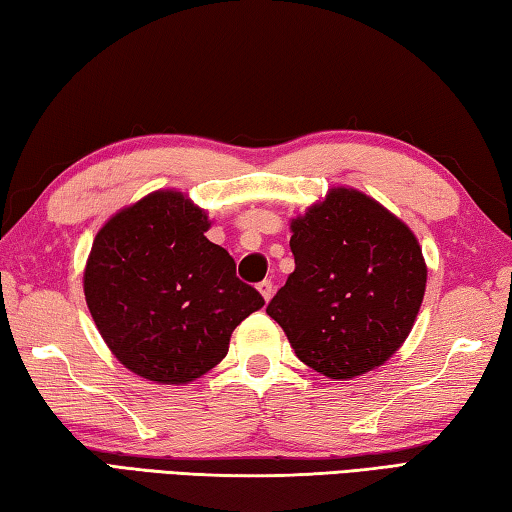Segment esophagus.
<instances>
[{"instance_id":"esophagus-1","label":"esophagus","mask_w":512,"mask_h":512,"mask_svg":"<svg viewBox=\"0 0 512 512\" xmlns=\"http://www.w3.org/2000/svg\"><path fill=\"white\" fill-rule=\"evenodd\" d=\"M257 289H259V293H262L266 302L273 298V289H275V287H273V282H271V280H262V282L257 284Z\"/></svg>"}]
</instances>
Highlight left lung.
<instances>
[{"instance_id":"1","label":"left lung","mask_w":512,"mask_h":512,"mask_svg":"<svg viewBox=\"0 0 512 512\" xmlns=\"http://www.w3.org/2000/svg\"><path fill=\"white\" fill-rule=\"evenodd\" d=\"M291 230L296 271L266 314L320 375L352 379L381 366L422 305L427 266L418 239L377 201L343 187Z\"/></svg>"}]
</instances>
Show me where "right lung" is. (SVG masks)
Here are the masks:
<instances>
[{"mask_svg": "<svg viewBox=\"0 0 512 512\" xmlns=\"http://www.w3.org/2000/svg\"><path fill=\"white\" fill-rule=\"evenodd\" d=\"M207 216L180 192H155L103 225L85 268V300L128 370L187 384L228 354L230 334L264 305Z\"/></svg>", "mask_w": 512, "mask_h": 512, "instance_id": "add662e5", "label": "right lung"}]
</instances>
